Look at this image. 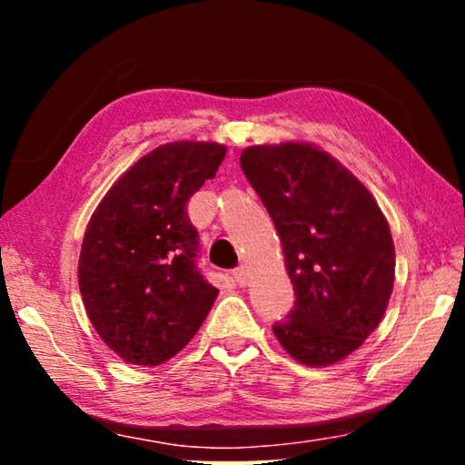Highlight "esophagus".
Instances as JSON below:
<instances>
[{"mask_svg": "<svg viewBox=\"0 0 465 465\" xmlns=\"http://www.w3.org/2000/svg\"><path fill=\"white\" fill-rule=\"evenodd\" d=\"M232 277H233V281L238 282L240 287H243L248 282V271H246V266H238V269H233L232 271Z\"/></svg>", "mask_w": 465, "mask_h": 465, "instance_id": "34e87169", "label": "esophagus"}]
</instances>
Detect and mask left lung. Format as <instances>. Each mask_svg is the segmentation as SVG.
I'll return each instance as SVG.
<instances>
[{
    "mask_svg": "<svg viewBox=\"0 0 465 465\" xmlns=\"http://www.w3.org/2000/svg\"><path fill=\"white\" fill-rule=\"evenodd\" d=\"M240 166L282 243L295 308L272 326L291 357L326 367L380 326L396 254L371 193L310 143L252 145Z\"/></svg>",
    "mask_w": 465,
    "mask_h": 465,
    "instance_id": "obj_1",
    "label": "left lung"
}]
</instances>
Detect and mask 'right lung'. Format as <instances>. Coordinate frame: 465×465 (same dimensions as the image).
Here are the masks:
<instances>
[{
  "instance_id": "right-lung-1",
  "label": "right lung",
  "mask_w": 465,
  "mask_h": 465,
  "mask_svg": "<svg viewBox=\"0 0 465 465\" xmlns=\"http://www.w3.org/2000/svg\"><path fill=\"white\" fill-rule=\"evenodd\" d=\"M225 145L174 141L141 157L94 211L80 254L92 326L131 365L166 363L191 342L219 291L199 271V233L186 213Z\"/></svg>"
}]
</instances>
